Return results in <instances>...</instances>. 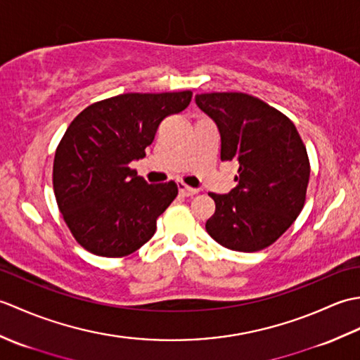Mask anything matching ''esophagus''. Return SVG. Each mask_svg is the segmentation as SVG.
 Here are the masks:
<instances>
[{
	"label": "esophagus",
	"instance_id": "1",
	"mask_svg": "<svg viewBox=\"0 0 360 360\" xmlns=\"http://www.w3.org/2000/svg\"><path fill=\"white\" fill-rule=\"evenodd\" d=\"M178 188H179V193L182 196H193V195H196L198 192H200V190H198V188L186 186L184 182H178Z\"/></svg>",
	"mask_w": 360,
	"mask_h": 360
}]
</instances>
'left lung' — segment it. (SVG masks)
<instances>
[{"instance_id":"obj_1","label":"left lung","mask_w":360,"mask_h":360,"mask_svg":"<svg viewBox=\"0 0 360 360\" xmlns=\"http://www.w3.org/2000/svg\"><path fill=\"white\" fill-rule=\"evenodd\" d=\"M215 120L221 160L240 164L227 195L209 193L215 213L205 223L213 240L231 250L257 252L285 233L307 200L309 159L292 120L244 93L196 94Z\"/></svg>"}]
</instances>
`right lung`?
Segmentation results:
<instances>
[{
  "instance_id": "1",
  "label": "right lung",
  "mask_w": 360,
  "mask_h": 360,
  "mask_svg": "<svg viewBox=\"0 0 360 360\" xmlns=\"http://www.w3.org/2000/svg\"><path fill=\"white\" fill-rule=\"evenodd\" d=\"M190 101L192 91L120 94L89 105L68 127L53 158V193L75 241L91 254L125 257L155 235L178 186L148 184L129 162L145 156L160 122Z\"/></svg>"
}]
</instances>
